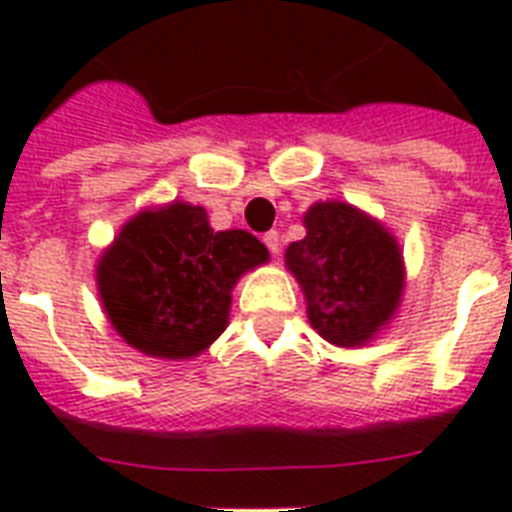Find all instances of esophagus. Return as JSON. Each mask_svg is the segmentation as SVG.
<instances>
[{"label":"esophagus","instance_id":"1","mask_svg":"<svg viewBox=\"0 0 512 512\" xmlns=\"http://www.w3.org/2000/svg\"><path fill=\"white\" fill-rule=\"evenodd\" d=\"M263 244H265V247H268V252H271V255H279V249H281L279 231H268V233H265Z\"/></svg>","mask_w":512,"mask_h":512}]
</instances>
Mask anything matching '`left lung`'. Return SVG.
Segmentation results:
<instances>
[{"label": "left lung", "instance_id": "8db88e82", "mask_svg": "<svg viewBox=\"0 0 512 512\" xmlns=\"http://www.w3.org/2000/svg\"><path fill=\"white\" fill-rule=\"evenodd\" d=\"M305 228L308 236L289 244L287 265L303 287L313 329L335 345H364L401 300L396 239L342 201L313 204Z\"/></svg>", "mask_w": 512, "mask_h": 512}]
</instances>
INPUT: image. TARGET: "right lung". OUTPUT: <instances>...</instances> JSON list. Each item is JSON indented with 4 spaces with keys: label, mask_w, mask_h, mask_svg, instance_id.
I'll use <instances>...</instances> for the list:
<instances>
[{
    "label": "right lung",
    "mask_w": 512,
    "mask_h": 512,
    "mask_svg": "<svg viewBox=\"0 0 512 512\" xmlns=\"http://www.w3.org/2000/svg\"><path fill=\"white\" fill-rule=\"evenodd\" d=\"M268 260L247 231H212L207 212L170 204L124 225L98 265L116 332L148 356L188 358L223 335L231 289Z\"/></svg>",
    "instance_id": "obj_1"
}]
</instances>
